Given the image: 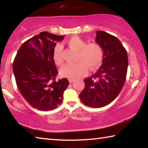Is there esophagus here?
<instances>
[{
	"mask_svg": "<svg viewBox=\"0 0 148 148\" xmlns=\"http://www.w3.org/2000/svg\"><path fill=\"white\" fill-rule=\"evenodd\" d=\"M74 82V79H69V82H70V84L73 83Z\"/></svg>",
	"mask_w": 148,
	"mask_h": 148,
	"instance_id": "esophagus-1",
	"label": "esophagus"
}]
</instances>
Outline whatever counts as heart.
Wrapping results in <instances>:
<instances>
[{
    "mask_svg": "<svg viewBox=\"0 0 148 148\" xmlns=\"http://www.w3.org/2000/svg\"><path fill=\"white\" fill-rule=\"evenodd\" d=\"M71 49L77 51L76 60L74 64H67L60 71L62 76L75 79L83 76L87 71L86 66L91 71L98 69L103 58V49L101 46L96 42L86 44V42L79 36H73L66 41ZM62 47L60 45L55 47L53 59L57 65L63 64L61 56Z\"/></svg>",
    "mask_w": 148,
    "mask_h": 148,
    "instance_id": "1",
    "label": "heart"
}]
</instances>
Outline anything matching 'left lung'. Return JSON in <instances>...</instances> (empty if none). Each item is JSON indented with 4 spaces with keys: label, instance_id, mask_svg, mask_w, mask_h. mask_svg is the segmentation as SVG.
Wrapping results in <instances>:
<instances>
[{
    "label": "left lung",
    "instance_id": "1",
    "mask_svg": "<svg viewBox=\"0 0 148 148\" xmlns=\"http://www.w3.org/2000/svg\"><path fill=\"white\" fill-rule=\"evenodd\" d=\"M95 42L103 49L102 63L96 73L84 79L79 94L83 103L91 108L106 106L121 91L128 68L127 52L116 36L102 31L96 32Z\"/></svg>",
    "mask_w": 148,
    "mask_h": 148
}]
</instances>
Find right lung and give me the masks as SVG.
I'll return each mask as SVG.
<instances>
[{"label":"right lung","mask_w":148,"mask_h":148,"mask_svg":"<svg viewBox=\"0 0 148 148\" xmlns=\"http://www.w3.org/2000/svg\"><path fill=\"white\" fill-rule=\"evenodd\" d=\"M64 36L42 32L20 47L13 62V72L19 92L34 108L54 110L61 104L68 79L56 81L58 71L53 59L57 42Z\"/></svg>","instance_id":"obj_1"}]
</instances>
